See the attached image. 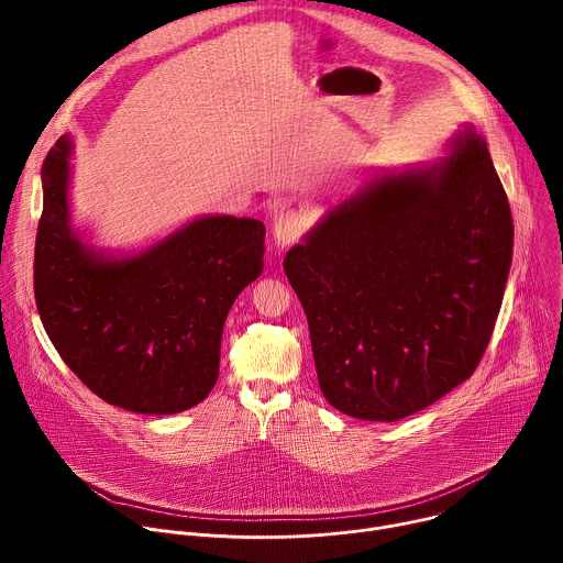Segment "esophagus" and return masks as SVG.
Returning a JSON list of instances; mask_svg holds the SVG:
<instances>
[{"label":"esophagus","instance_id":"obj_1","mask_svg":"<svg viewBox=\"0 0 563 563\" xmlns=\"http://www.w3.org/2000/svg\"><path fill=\"white\" fill-rule=\"evenodd\" d=\"M305 229V216L294 209H285L274 218V240L278 247L291 245Z\"/></svg>","mask_w":563,"mask_h":563}]
</instances>
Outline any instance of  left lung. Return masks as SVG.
Wrapping results in <instances>:
<instances>
[{
    "label": "left lung",
    "instance_id": "8db88e82",
    "mask_svg": "<svg viewBox=\"0 0 563 563\" xmlns=\"http://www.w3.org/2000/svg\"><path fill=\"white\" fill-rule=\"evenodd\" d=\"M441 163L367 183L283 267L330 406L417 415L472 376L512 263V213L486 140L465 126Z\"/></svg>",
    "mask_w": 563,
    "mask_h": 563
}]
</instances>
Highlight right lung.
Masks as SVG:
<instances>
[{
    "label": "right lung",
    "mask_w": 563,
    "mask_h": 563,
    "mask_svg": "<svg viewBox=\"0 0 563 563\" xmlns=\"http://www.w3.org/2000/svg\"><path fill=\"white\" fill-rule=\"evenodd\" d=\"M70 137L42 167L35 302L70 372L111 406L178 415L218 380L224 318L263 272L265 224L207 216L131 258H107L68 224Z\"/></svg>",
    "instance_id": "obj_1"
}]
</instances>
